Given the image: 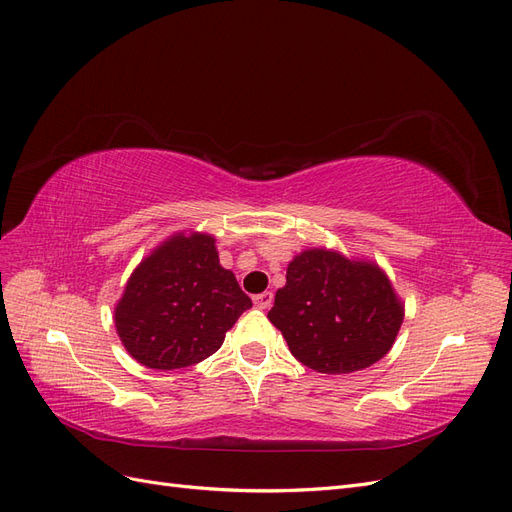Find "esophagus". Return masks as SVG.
Instances as JSON below:
<instances>
[{
	"label": "esophagus",
	"mask_w": 512,
	"mask_h": 512,
	"mask_svg": "<svg viewBox=\"0 0 512 512\" xmlns=\"http://www.w3.org/2000/svg\"><path fill=\"white\" fill-rule=\"evenodd\" d=\"M272 300H274V296H272V291H264V294H257V296L253 298L255 306H257V309H261V311H266V309H270V306H272Z\"/></svg>",
	"instance_id": "1"
}]
</instances>
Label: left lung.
Listing matches in <instances>:
<instances>
[{
  "instance_id": "left-lung-1",
  "label": "left lung",
  "mask_w": 512,
  "mask_h": 512,
  "mask_svg": "<svg viewBox=\"0 0 512 512\" xmlns=\"http://www.w3.org/2000/svg\"><path fill=\"white\" fill-rule=\"evenodd\" d=\"M268 319L304 367L337 375L388 354L403 306L377 266L313 248L289 264Z\"/></svg>"
}]
</instances>
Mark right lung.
<instances>
[{
  "mask_svg": "<svg viewBox=\"0 0 512 512\" xmlns=\"http://www.w3.org/2000/svg\"><path fill=\"white\" fill-rule=\"evenodd\" d=\"M251 306L233 272L218 264L214 238L180 233L130 276L115 306V328L137 362L171 371L212 356Z\"/></svg>",
  "mask_w": 512,
  "mask_h": 512,
  "instance_id": "add662e5",
  "label": "right lung"
}]
</instances>
